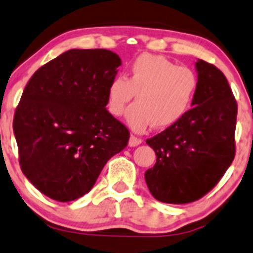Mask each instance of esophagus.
<instances>
[{"mask_svg":"<svg viewBox=\"0 0 253 253\" xmlns=\"http://www.w3.org/2000/svg\"><path fill=\"white\" fill-rule=\"evenodd\" d=\"M141 143H142V139L138 138V137H136V136L129 137V139H128V146L129 147H137L138 144H141Z\"/></svg>","mask_w":253,"mask_h":253,"instance_id":"34e87169","label":"esophagus"}]
</instances>
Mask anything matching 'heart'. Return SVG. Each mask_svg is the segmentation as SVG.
<instances>
[{"instance_id":"obj_1","label":"heart","mask_w":253,"mask_h":253,"mask_svg":"<svg viewBox=\"0 0 253 253\" xmlns=\"http://www.w3.org/2000/svg\"><path fill=\"white\" fill-rule=\"evenodd\" d=\"M198 77L192 69L178 67L162 55L142 54L129 67L126 78L115 77L106 91L107 111L115 117L129 107L126 122L134 132L149 126L168 128L192 107L198 91Z\"/></svg>"}]
</instances>
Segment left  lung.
<instances>
[{
  "instance_id": "1",
  "label": "left lung",
  "mask_w": 253,
  "mask_h": 253,
  "mask_svg": "<svg viewBox=\"0 0 253 253\" xmlns=\"http://www.w3.org/2000/svg\"><path fill=\"white\" fill-rule=\"evenodd\" d=\"M198 91L185 116L147 139L156 164L144 173L157 200L186 204L217 184L235 157L237 104L225 75L198 59Z\"/></svg>"
}]
</instances>
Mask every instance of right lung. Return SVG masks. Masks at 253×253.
I'll list each match as a JSON object with an SVG mask.
<instances>
[{
    "mask_svg": "<svg viewBox=\"0 0 253 253\" xmlns=\"http://www.w3.org/2000/svg\"><path fill=\"white\" fill-rule=\"evenodd\" d=\"M122 64L106 49H70L39 68L13 119L22 171L61 203L91 190L129 132L106 110V91Z\"/></svg>",
    "mask_w": 253,
    "mask_h": 253,
    "instance_id": "right-lung-1",
    "label": "right lung"
}]
</instances>
